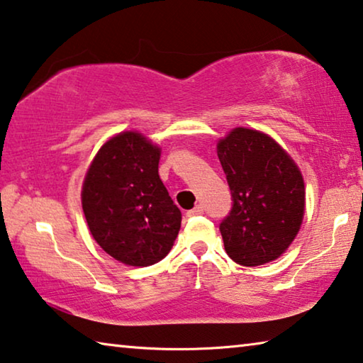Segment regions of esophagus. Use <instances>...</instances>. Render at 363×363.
<instances>
[{
  "label": "esophagus",
  "instance_id": "1",
  "mask_svg": "<svg viewBox=\"0 0 363 363\" xmlns=\"http://www.w3.org/2000/svg\"><path fill=\"white\" fill-rule=\"evenodd\" d=\"M202 213H203V208L200 205H197V206H194L192 210L187 211V216H199V215H202Z\"/></svg>",
  "mask_w": 363,
  "mask_h": 363
}]
</instances>
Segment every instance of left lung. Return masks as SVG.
Returning a JSON list of instances; mask_svg holds the SVG:
<instances>
[{
	"mask_svg": "<svg viewBox=\"0 0 363 363\" xmlns=\"http://www.w3.org/2000/svg\"><path fill=\"white\" fill-rule=\"evenodd\" d=\"M216 150L234 200L220 226L226 254L244 267L276 260L303 221L301 169L272 135L257 129L234 128L218 140Z\"/></svg>",
	"mask_w": 363,
	"mask_h": 363,
	"instance_id": "1",
	"label": "left lung"
}]
</instances>
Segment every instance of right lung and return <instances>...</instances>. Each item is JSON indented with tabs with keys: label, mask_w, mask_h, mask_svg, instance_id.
Masks as SVG:
<instances>
[{
	"label": "right lung",
	"mask_w": 363,
	"mask_h": 363,
	"mask_svg": "<svg viewBox=\"0 0 363 363\" xmlns=\"http://www.w3.org/2000/svg\"><path fill=\"white\" fill-rule=\"evenodd\" d=\"M161 148L137 130L103 143L82 184V210L91 238L129 267L168 255L181 229V210L158 174Z\"/></svg>",
	"instance_id": "right-lung-1"
}]
</instances>
